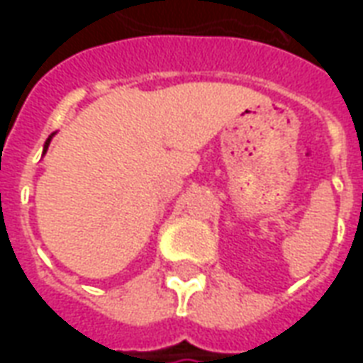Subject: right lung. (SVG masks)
<instances>
[{
	"label": "right lung",
	"mask_w": 363,
	"mask_h": 363,
	"mask_svg": "<svg viewBox=\"0 0 363 363\" xmlns=\"http://www.w3.org/2000/svg\"><path fill=\"white\" fill-rule=\"evenodd\" d=\"M52 135H54V134H52ZM52 135H48V140H46V143H44V150H43V153H46V150H48V145H50Z\"/></svg>",
	"instance_id": "1"
}]
</instances>
